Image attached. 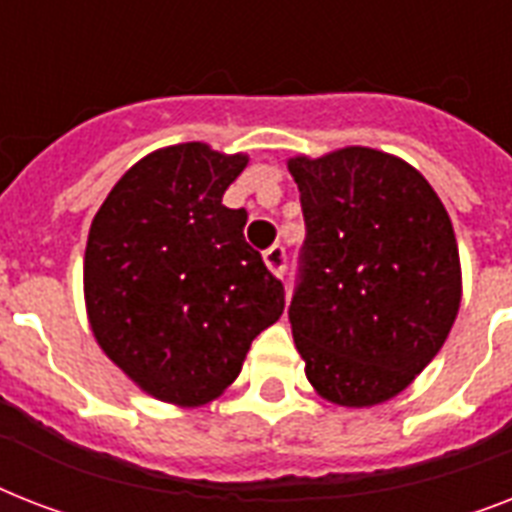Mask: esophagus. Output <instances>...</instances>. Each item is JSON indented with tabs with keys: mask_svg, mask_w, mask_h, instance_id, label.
I'll return each instance as SVG.
<instances>
[{
	"mask_svg": "<svg viewBox=\"0 0 512 512\" xmlns=\"http://www.w3.org/2000/svg\"><path fill=\"white\" fill-rule=\"evenodd\" d=\"M263 260H265V265L271 268V273H276V276H284V271H287V249L281 247V244H273L271 249H265Z\"/></svg>",
	"mask_w": 512,
	"mask_h": 512,
	"instance_id": "1",
	"label": "esophagus"
}]
</instances>
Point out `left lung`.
<instances>
[{
    "mask_svg": "<svg viewBox=\"0 0 512 512\" xmlns=\"http://www.w3.org/2000/svg\"><path fill=\"white\" fill-rule=\"evenodd\" d=\"M287 167L305 217L289 305L305 377L332 404H382L433 361L460 311L449 212L412 164L374 148Z\"/></svg>",
    "mask_w": 512,
    "mask_h": 512,
    "instance_id": "obj_1",
    "label": "left lung"
}]
</instances>
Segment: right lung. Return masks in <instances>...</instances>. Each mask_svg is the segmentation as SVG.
<instances>
[{
	"mask_svg": "<svg viewBox=\"0 0 512 512\" xmlns=\"http://www.w3.org/2000/svg\"><path fill=\"white\" fill-rule=\"evenodd\" d=\"M244 154L180 143L143 156L98 209L84 249L92 335L148 396L215 401L284 313V287L223 204Z\"/></svg>",
	"mask_w": 512,
	"mask_h": 512,
	"instance_id": "obj_1",
	"label": "right lung"
}]
</instances>
